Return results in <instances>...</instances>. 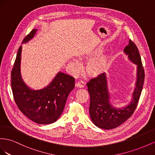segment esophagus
Masks as SVG:
<instances>
[{"label":"esophagus","mask_w":155,"mask_h":155,"mask_svg":"<svg viewBox=\"0 0 155 155\" xmlns=\"http://www.w3.org/2000/svg\"><path fill=\"white\" fill-rule=\"evenodd\" d=\"M76 86L78 87H81V88L83 87H84V86H85V82H84L83 81H78L76 83Z\"/></svg>","instance_id":"obj_1"}]
</instances>
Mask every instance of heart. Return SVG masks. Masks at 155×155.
<instances>
[{
    "mask_svg": "<svg viewBox=\"0 0 155 155\" xmlns=\"http://www.w3.org/2000/svg\"><path fill=\"white\" fill-rule=\"evenodd\" d=\"M98 51L94 52L93 55L97 54ZM72 66L76 69L80 68L81 63L77 60H73ZM108 64V57L107 54H101L93 59L87 65V71L92 75H98L107 69Z\"/></svg>",
    "mask_w": 155,
    "mask_h": 155,
    "instance_id": "1",
    "label": "heart"
}]
</instances>
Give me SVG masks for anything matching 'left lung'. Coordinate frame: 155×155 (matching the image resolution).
<instances>
[{"label": "left lung", "instance_id": "8db88e82", "mask_svg": "<svg viewBox=\"0 0 155 155\" xmlns=\"http://www.w3.org/2000/svg\"><path fill=\"white\" fill-rule=\"evenodd\" d=\"M124 52L132 62L137 65L136 87L129 105L122 108H116L110 104L105 73L90 79L87 83L90 96V116L92 122L101 129H112L127 120L135 111L142 91L145 73L138 47L129 39V45L124 48Z\"/></svg>", "mask_w": 155, "mask_h": 155}]
</instances>
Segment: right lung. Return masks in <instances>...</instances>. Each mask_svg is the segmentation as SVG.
Listing matches in <instances>:
<instances>
[{"label": "right lung", "instance_id": "add662e5", "mask_svg": "<svg viewBox=\"0 0 155 155\" xmlns=\"http://www.w3.org/2000/svg\"><path fill=\"white\" fill-rule=\"evenodd\" d=\"M33 29L22 43L28 42L36 34ZM22 46L18 51L11 73L13 95L17 107L30 120L38 124H51L59 118L64 109L69 93L74 87V77L59 72L47 87L34 90L25 84L21 76Z\"/></svg>", "mask_w": 155, "mask_h": 155}]
</instances>
